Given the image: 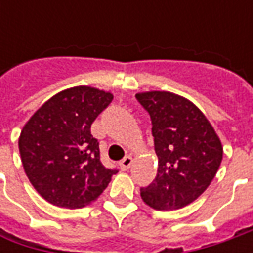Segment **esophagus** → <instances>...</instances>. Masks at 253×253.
Wrapping results in <instances>:
<instances>
[{"instance_id": "obj_1", "label": "esophagus", "mask_w": 253, "mask_h": 253, "mask_svg": "<svg viewBox=\"0 0 253 253\" xmlns=\"http://www.w3.org/2000/svg\"><path fill=\"white\" fill-rule=\"evenodd\" d=\"M132 158L131 156H125L124 159H122L121 162H120V166H121V169L122 170H128L129 168H131V165H132Z\"/></svg>"}]
</instances>
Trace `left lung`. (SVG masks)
Wrapping results in <instances>:
<instances>
[{"label":"left lung","instance_id":"left-lung-1","mask_svg":"<svg viewBox=\"0 0 253 253\" xmlns=\"http://www.w3.org/2000/svg\"><path fill=\"white\" fill-rule=\"evenodd\" d=\"M149 112L158 174L142 200L155 210H179L206 191L222 161V145L212 125L184 97L169 91L138 92Z\"/></svg>","mask_w":253,"mask_h":253}]
</instances>
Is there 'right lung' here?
I'll use <instances>...</instances> for the list:
<instances>
[{
	"label": "right lung",
	"instance_id": "1",
	"mask_svg": "<svg viewBox=\"0 0 253 253\" xmlns=\"http://www.w3.org/2000/svg\"><path fill=\"white\" fill-rule=\"evenodd\" d=\"M112 98L94 87H72L47 100L25 124L18 141L21 161L35 190L50 204L84 207L118 171L102 165L91 135V124Z\"/></svg>",
	"mask_w": 253,
	"mask_h": 253
}]
</instances>
